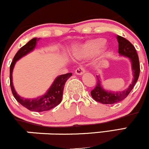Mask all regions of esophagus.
<instances>
[{
    "label": "esophagus",
    "mask_w": 149,
    "mask_h": 149,
    "mask_svg": "<svg viewBox=\"0 0 149 149\" xmlns=\"http://www.w3.org/2000/svg\"><path fill=\"white\" fill-rule=\"evenodd\" d=\"M85 72V68L83 67V66H80V67L77 68V69H76V72L75 73H76L77 75H81Z\"/></svg>",
    "instance_id": "obj_1"
}]
</instances>
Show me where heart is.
<instances>
[{
    "label": "heart",
    "mask_w": 149,
    "mask_h": 149,
    "mask_svg": "<svg viewBox=\"0 0 149 149\" xmlns=\"http://www.w3.org/2000/svg\"><path fill=\"white\" fill-rule=\"evenodd\" d=\"M106 40L104 38H96L90 40L82 45L76 54L80 57H85L94 55L100 52Z\"/></svg>",
    "instance_id": "obj_1"
}]
</instances>
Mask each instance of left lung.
<instances>
[{
  "label": "left lung",
  "mask_w": 149,
  "mask_h": 149,
  "mask_svg": "<svg viewBox=\"0 0 149 149\" xmlns=\"http://www.w3.org/2000/svg\"><path fill=\"white\" fill-rule=\"evenodd\" d=\"M117 40L118 42V52L120 55L127 57L130 59L132 65L134 80L129 88L125 90L118 92H111L104 90L101 86L100 79L97 77V85L95 88L91 91L92 98L97 102L104 104H113L121 102L128 96L136 84L140 73V65L138 54L134 45L129 40L125 38L118 36Z\"/></svg>",
  "instance_id": "left-lung-1"
}]
</instances>
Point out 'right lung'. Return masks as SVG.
Here are the masks:
<instances>
[{
    "mask_svg": "<svg viewBox=\"0 0 149 149\" xmlns=\"http://www.w3.org/2000/svg\"><path fill=\"white\" fill-rule=\"evenodd\" d=\"M39 39L40 38H36L31 39L29 42H28L25 45L21 47L19 50L16 53L10 66V83L13 96L19 103L31 111L42 112L50 110L55 107L56 106H57L61 102L64 85L66 80L72 76V73H68L58 76L54 81L53 84L51 85L48 91L46 92L45 95H44L43 96L36 99H31V100L22 98L19 96L17 92H15L13 85L12 73H13V68H14L15 62L18 59L28 54L29 52H30L35 48L36 41L39 40Z\"/></svg>",
    "mask_w": 149,
    "mask_h": 149,
    "instance_id": "obj_1",
    "label": "right lung"
}]
</instances>
